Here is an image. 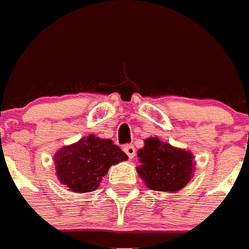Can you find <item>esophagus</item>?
Wrapping results in <instances>:
<instances>
[{"label":"esophagus","mask_w":249,"mask_h":249,"mask_svg":"<svg viewBox=\"0 0 249 249\" xmlns=\"http://www.w3.org/2000/svg\"><path fill=\"white\" fill-rule=\"evenodd\" d=\"M123 149L127 153L128 159H134V156H135V147L134 145H126Z\"/></svg>","instance_id":"esophagus-1"}]
</instances>
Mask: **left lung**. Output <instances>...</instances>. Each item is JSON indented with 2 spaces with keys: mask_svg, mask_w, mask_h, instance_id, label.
<instances>
[{
  "mask_svg": "<svg viewBox=\"0 0 249 249\" xmlns=\"http://www.w3.org/2000/svg\"><path fill=\"white\" fill-rule=\"evenodd\" d=\"M139 167L136 171L152 190L175 193L184 188L193 176V153L172 147L158 138L145 139L138 151Z\"/></svg>",
  "mask_w": 249,
  "mask_h": 249,
  "instance_id": "obj_1",
  "label": "left lung"
}]
</instances>
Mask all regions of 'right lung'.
<instances>
[{
    "label": "right lung",
    "mask_w": 249,
    "mask_h": 249,
    "mask_svg": "<svg viewBox=\"0 0 249 249\" xmlns=\"http://www.w3.org/2000/svg\"><path fill=\"white\" fill-rule=\"evenodd\" d=\"M128 156L110 139L89 135L65 145L53 156L56 175L73 193H89L100 186L109 168Z\"/></svg>",
    "instance_id": "add662e5"
}]
</instances>
